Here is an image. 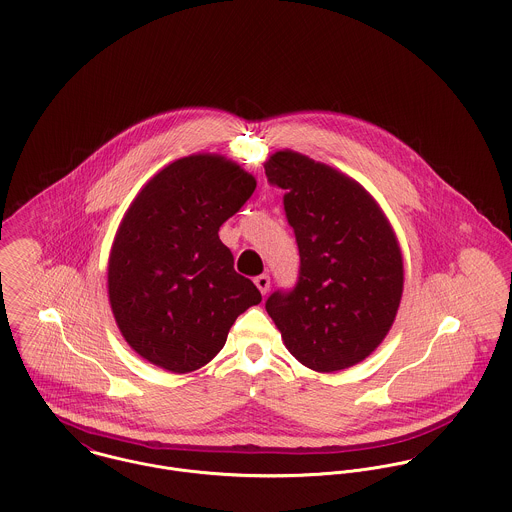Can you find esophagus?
<instances>
[{"label": "esophagus", "mask_w": 512, "mask_h": 512, "mask_svg": "<svg viewBox=\"0 0 512 512\" xmlns=\"http://www.w3.org/2000/svg\"><path fill=\"white\" fill-rule=\"evenodd\" d=\"M255 284H257V288L261 290V294H267L269 288H271V277H269V275H259V277L255 279Z\"/></svg>", "instance_id": "34e87169"}]
</instances>
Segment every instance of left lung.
Returning a JSON list of instances; mask_svg holds the SVG:
<instances>
[{"label": "left lung", "instance_id": "8db88e82", "mask_svg": "<svg viewBox=\"0 0 512 512\" xmlns=\"http://www.w3.org/2000/svg\"><path fill=\"white\" fill-rule=\"evenodd\" d=\"M284 190L300 273L265 304L286 349L308 369L334 373L369 357L397 318L404 267L377 200L351 176L284 149L265 163Z\"/></svg>", "mask_w": 512, "mask_h": 512}]
</instances>
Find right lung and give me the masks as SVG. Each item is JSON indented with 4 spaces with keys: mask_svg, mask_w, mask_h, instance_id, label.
<instances>
[{
    "mask_svg": "<svg viewBox=\"0 0 512 512\" xmlns=\"http://www.w3.org/2000/svg\"><path fill=\"white\" fill-rule=\"evenodd\" d=\"M255 186L237 163L198 153L157 172L127 208L110 251L108 294L121 336L149 363L171 373L204 367L237 316L261 302L218 235Z\"/></svg>",
    "mask_w": 512,
    "mask_h": 512,
    "instance_id": "obj_1",
    "label": "right lung"
}]
</instances>
